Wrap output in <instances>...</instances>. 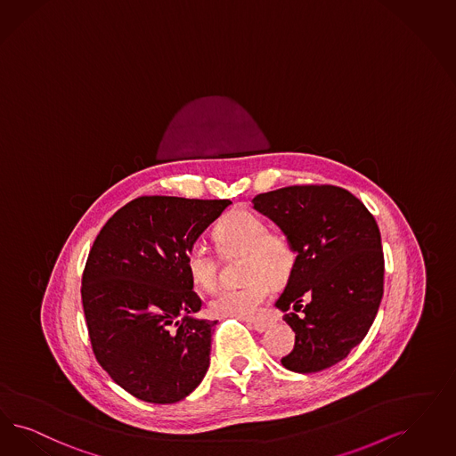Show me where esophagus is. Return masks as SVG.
Listing matches in <instances>:
<instances>
[{
	"instance_id": "esophagus-1",
	"label": "esophagus",
	"mask_w": 456,
	"mask_h": 456,
	"mask_svg": "<svg viewBox=\"0 0 456 456\" xmlns=\"http://www.w3.org/2000/svg\"><path fill=\"white\" fill-rule=\"evenodd\" d=\"M249 325H251V329H254L256 331H259V333L266 331L267 329L271 327V323H269V322H252Z\"/></svg>"
}]
</instances>
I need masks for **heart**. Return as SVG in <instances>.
Instances as JSON below:
<instances>
[{
    "mask_svg": "<svg viewBox=\"0 0 456 456\" xmlns=\"http://www.w3.org/2000/svg\"><path fill=\"white\" fill-rule=\"evenodd\" d=\"M217 249L224 256L244 254L242 278L237 288L219 291L208 303L210 314L222 318L254 320L261 316L273 283L286 281L297 265V251L289 237L269 231L266 220L249 210L227 214L214 229ZM191 283L212 291L219 280V265L204 242H193L185 254Z\"/></svg>",
    "mask_w": 456,
    "mask_h": 456,
    "instance_id": "heart-1",
    "label": "heart"
}]
</instances>
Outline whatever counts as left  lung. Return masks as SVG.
<instances>
[{
    "instance_id": "8db88e82",
    "label": "left lung",
    "mask_w": 456,
    "mask_h": 456,
    "mask_svg": "<svg viewBox=\"0 0 456 456\" xmlns=\"http://www.w3.org/2000/svg\"><path fill=\"white\" fill-rule=\"evenodd\" d=\"M254 208L289 237L297 265L276 301L295 331L281 359L312 374L344 361L374 323L384 293V252L374 216L348 190L293 185L259 193ZM302 314L298 315L297 312Z\"/></svg>"
}]
</instances>
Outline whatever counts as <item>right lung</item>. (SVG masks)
<instances>
[{
    "instance_id": "1",
    "label": "right lung",
    "mask_w": 456,
    "mask_h": 456,
    "mask_svg": "<svg viewBox=\"0 0 456 456\" xmlns=\"http://www.w3.org/2000/svg\"><path fill=\"white\" fill-rule=\"evenodd\" d=\"M231 200L138 197L95 237L82 306L95 359L134 397L172 404L202 382L217 322L195 318L185 254Z\"/></svg>"
}]
</instances>
